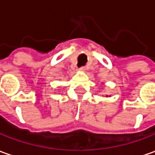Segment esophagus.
<instances>
[{
	"mask_svg": "<svg viewBox=\"0 0 155 155\" xmlns=\"http://www.w3.org/2000/svg\"><path fill=\"white\" fill-rule=\"evenodd\" d=\"M80 70H81V71H85V70H86V68H85V67H81V68H80Z\"/></svg>",
	"mask_w": 155,
	"mask_h": 155,
	"instance_id": "1",
	"label": "esophagus"
}]
</instances>
